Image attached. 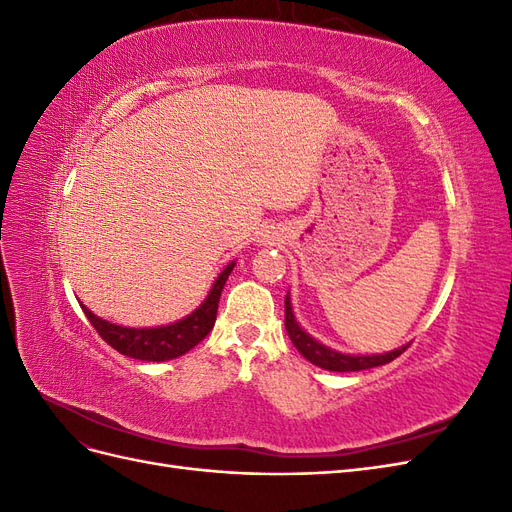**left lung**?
<instances>
[{"instance_id":"left-lung-1","label":"left lung","mask_w":512,"mask_h":512,"mask_svg":"<svg viewBox=\"0 0 512 512\" xmlns=\"http://www.w3.org/2000/svg\"><path fill=\"white\" fill-rule=\"evenodd\" d=\"M286 333L290 337V342L294 344V348H297L305 359L309 363H314L322 369H329V371H361V369H369V367H380V365H386L391 363L393 359H397V356L404 352L408 346H401V348H395L391 352H384V354H367V356H359V354H342L337 352L329 346H324L320 342H316V339L305 333L301 329V324L297 322V318H294L292 314V303H290V294H286Z\"/></svg>"}]
</instances>
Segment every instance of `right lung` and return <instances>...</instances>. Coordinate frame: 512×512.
<instances>
[{
	"label": "right lung",
	"instance_id": "right-lung-1",
	"mask_svg": "<svg viewBox=\"0 0 512 512\" xmlns=\"http://www.w3.org/2000/svg\"><path fill=\"white\" fill-rule=\"evenodd\" d=\"M235 269V260L226 265V269L218 275V280L213 282L207 299L200 303L192 314L185 318L164 324V327H151V329H130V327H119V324L106 322L91 314L89 309L81 303L87 320L91 327L98 331V335L104 342L115 348L117 352L132 356L138 361H170L177 359V356L190 352L198 342L209 335L215 324V316H218V303L222 297L224 284L228 280L230 271Z\"/></svg>",
	"mask_w": 512,
	"mask_h": 512
}]
</instances>
